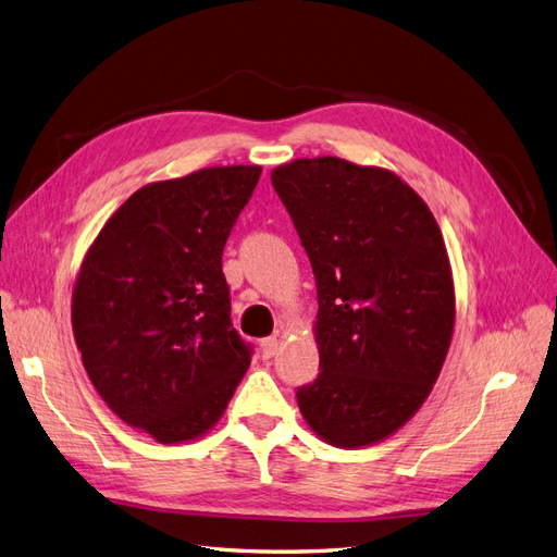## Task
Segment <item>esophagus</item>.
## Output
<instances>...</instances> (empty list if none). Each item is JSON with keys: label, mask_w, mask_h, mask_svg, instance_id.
<instances>
[{"label": "esophagus", "mask_w": 557, "mask_h": 557, "mask_svg": "<svg viewBox=\"0 0 557 557\" xmlns=\"http://www.w3.org/2000/svg\"><path fill=\"white\" fill-rule=\"evenodd\" d=\"M278 339L276 336H267V339H262L260 344V350H262V358H274L276 350H278Z\"/></svg>", "instance_id": "1"}]
</instances>
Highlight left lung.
I'll use <instances>...</instances> for the list:
<instances>
[{
  "label": "left lung",
  "instance_id": "8db88e82",
  "mask_svg": "<svg viewBox=\"0 0 557 557\" xmlns=\"http://www.w3.org/2000/svg\"><path fill=\"white\" fill-rule=\"evenodd\" d=\"M311 260L320 374L297 391L320 440L362 448L395 434L440 379L455 325L442 230L397 174L342 158L272 172Z\"/></svg>",
  "mask_w": 557,
  "mask_h": 557
}]
</instances>
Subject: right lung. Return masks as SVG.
I'll list each match as a JSON object with an SVG mask.
<instances>
[{
	"label": "right lung",
	"instance_id": "obj_1",
	"mask_svg": "<svg viewBox=\"0 0 557 557\" xmlns=\"http://www.w3.org/2000/svg\"><path fill=\"white\" fill-rule=\"evenodd\" d=\"M262 166H207L148 183L117 209L81 262L72 327L109 409L181 444L223 418L250 364L232 330L223 248Z\"/></svg>",
	"mask_w": 557,
	"mask_h": 557
}]
</instances>
